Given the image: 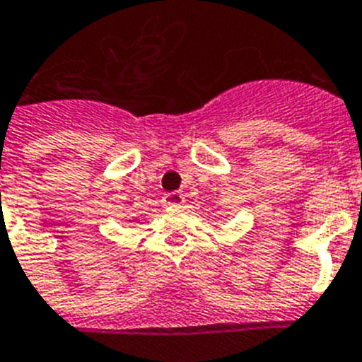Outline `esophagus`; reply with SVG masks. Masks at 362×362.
<instances>
[{"instance_id":"34e87169","label":"esophagus","mask_w":362,"mask_h":362,"mask_svg":"<svg viewBox=\"0 0 362 362\" xmlns=\"http://www.w3.org/2000/svg\"><path fill=\"white\" fill-rule=\"evenodd\" d=\"M185 203V196L179 192H168L163 196V205L166 207H181Z\"/></svg>"}]
</instances>
